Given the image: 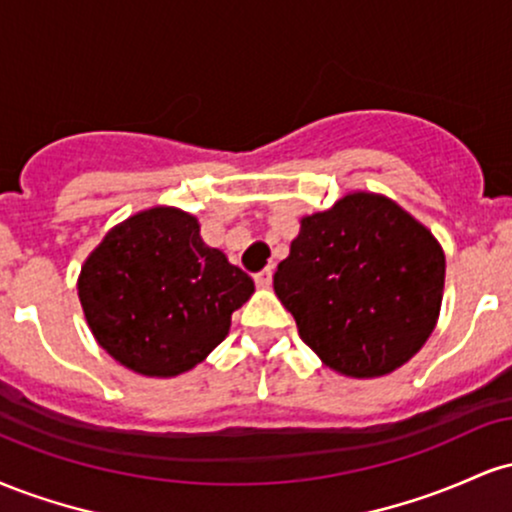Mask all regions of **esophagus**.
I'll list each match as a JSON object with an SVG mask.
<instances>
[{"label": "esophagus", "mask_w": 512, "mask_h": 512, "mask_svg": "<svg viewBox=\"0 0 512 512\" xmlns=\"http://www.w3.org/2000/svg\"><path fill=\"white\" fill-rule=\"evenodd\" d=\"M272 267H264L260 272L255 274V284L260 286V289H269V284H272Z\"/></svg>", "instance_id": "1"}]
</instances>
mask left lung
I'll return each instance as SVG.
<instances>
[{
	"instance_id": "1",
	"label": "left lung",
	"mask_w": 512,
	"mask_h": 512,
	"mask_svg": "<svg viewBox=\"0 0 512 512\" xmlns=\"http://www.w3.org/2000/svg\"><path fill=\"white\" fill-rule=\"evenodd\" d=\"M443 281L445 257L431 231L390 199L354 192L305 216L274 291L327 366L378 378L431 337Z\"/></svg>"
}]
</instances>
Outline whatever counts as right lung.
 Listing matches in <instances>:
<instances>
[{
  "mask_svg": "<svg viewBox=\"0 0 512 512\" xmlns=\"http://www.w3.org/2000/svg\"><path fill=\"white\" fill-rule=\"evenodd\" d=\"M255 291L243 269L204 245L185 211L156 207L113 228L79 276L93 337L134 373L170 378L223 342Z\"/></svg>",
  "mask_w": 512,
  "mask_h": 512,
  "instance_id": "obj_1",
  "label": "right lung"
}]
</instances>
